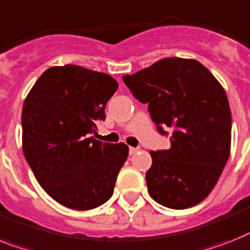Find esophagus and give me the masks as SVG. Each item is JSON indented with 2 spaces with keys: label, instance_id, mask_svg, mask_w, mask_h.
<instances>
[{
  "label": "esophagus",
  "instance_id": "1",
  "mask_svg": "<svg viewBox=\"0 0 250 250\" xmlns=\"http://www.w3.org/2000/svg\"><path fill=\"white\" fill-rule=\"evenodd\" d=\"M140 150V147H129V154H136Z\"/></svg>",
  "mask_w": 250,
  "mask_h": 250
}]
</instances>
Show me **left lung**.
Instances as JSON below:
<instances>
[{"label": "left lung", "mask_w": 250, "mask_h": 250, "mask_svg": "<svg viewBox=\"0 0 250 250\" xmlns=\"http://www.w3.org/2000/svg\"><path fill=\"white\" fill-rule=\"evenodd\" d=\"M123 82L143 104L160 135L172 128L171 147L150 151V196L172 209L196 206L209 195L231 147V111L212 73L192 59L168 58Z\"/></svg>", "instance_id": "1"}]
</instances>
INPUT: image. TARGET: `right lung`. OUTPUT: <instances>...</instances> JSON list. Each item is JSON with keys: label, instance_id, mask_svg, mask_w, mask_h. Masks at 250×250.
Segmentation results:
<instances>
[{"label": "right lung", "instance_id": "add662e5", "mask_svg": "<svg viewBox=\"0 0 250 250\" xmlns=\"http://www.w3.org/2000/svg\"><path fill=\"white\" fill-rule=\"evenodd\" d=\"M117 90L105 73L68 64L47 69L24 101V157L44 191L70 209L107 202L128 157L125 144L91 137Z\"/></svg>", "mask_w": 250, "mask_h": 250}]
</instances>
